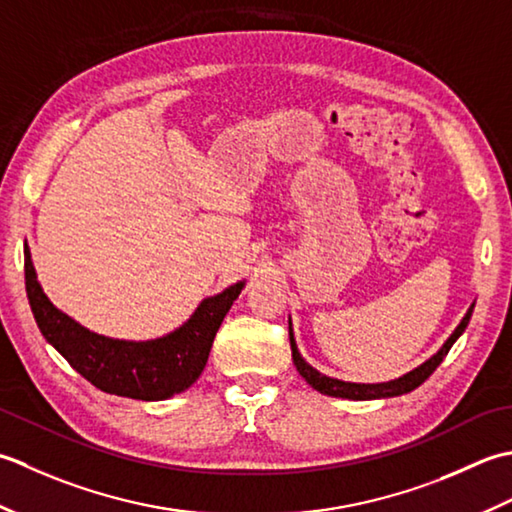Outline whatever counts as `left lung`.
I'll return each instance as SVG.
<instances>
[{
    "label": "left lung",
    "instance_id": "obj_1",
    "mask_svg": "<svg viewBox=\"0 0 512 512\" xmlns=\"http://www.w3.org/2000/svg\"><path fill=\"white\" fill-rule=\"evenodd\" d=\"M473 307L466 311L464 320L457 325V329L453 331V336L444 342V347L435 353L431 360H426L420 367L413 369L411 373L402 375L398 380H391V382H382V384H353V382H342L336 378H327V375L318 373L314 367H309V364L300 358L298 347H296V340H294V333H291V322H289V342H291V358H294V364L298 373L305 378L311 387L316 391L325 393V395H333V398H349V400H375V398H393V395H402V393H409L413 389L420 387V384L429 378V375L440 367V362L446 358V353L451 351V347L455 344V340L462 336V331L466 329L468 320H471L473 314Z\"/></svg>",
    "mask_w": 512,
    "mask_h": 512
}]
</instances>
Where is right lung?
I'll return each instance as SVG.
<instances>
[{
	"label": "right lung",
	"instance_id": "right-lung-1",
	"mask_svg": "<svg viewBox=\"0 0 512 512\" xmlns=\"http://www.w3.org/2000/svg\"><path fill=\"white\" fill-rule=\"evenodd\" d=\"M24 274L28 302L41 336L70 367L101 391L145 402L170 398L198 380L216 331L245 285L236 283L223 294L205 298L194 316L165 338L128 342L99 336L52 305L37 283L28 245L24 247Z\"/></svg>",
	"mask_w": 512,
	"mask_h": 512
}]
</instances>
